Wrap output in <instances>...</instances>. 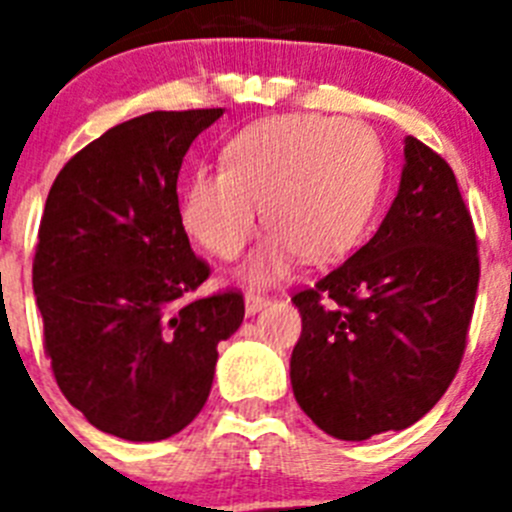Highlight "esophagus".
Returning a JSON list of instances; mask_svg holds the SVG:
<instances>
[{"label": "esophagus", "instance_id": "34e87169", "mask_svg": "<svg viewBox=\"0 0 512 512\" xmlns=\"http://www.w3.org/2000/svg\"><path fill=\"white\" fill-rule=\"evenodd\" d=\"M271 297L269 295H261V292H246V312L253 315V312H259L261 307L269 305Z\"/></svg>", "mask_w": 512, "mask_h": 512}]
</instances>
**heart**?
Instances as JSON below:
<instances>
[{
	"label": "heart",
	"mask_w": 512,
	"mask_h": 512,
	"mask_svg": "<svg viewBox=\"0 0 512 512\" xmlns=\"http://www.w3.org/2000/svg\"><path fill=\"white\" fill-rule=\"evenodd\" d=\"M217 169L202 166L182 194V223L202 248L238 259L259 233L260 205L274 228L248 264L251 279L284 277L300 256L328 264L354 251L377 210L384 153L356 120L269 117L235 135Z\"/></svg>",
	"instance_id": "b5f03b06"
}]
</instances>
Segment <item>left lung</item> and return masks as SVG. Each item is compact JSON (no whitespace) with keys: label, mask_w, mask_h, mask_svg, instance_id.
<instances>
[{"label":"left lung","mask_w":512,"mask_h":512,"mask_svg":"<svg viewBox=\"0 0 512 512\" xmlns=\"http://www.w3.org/2000/svg\"><path fill=\"white\" fill-rule=\"evenodd\" d=\"M479 284L472 215L451 166L405 138L400 192L369 243L295 292L300 408L341 441L402 431L449 390Z\"/></svg>","instance_id":"left-lung-1"}]
</instances>
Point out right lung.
I'll return each mask as SVG.
<instances>
[{
    "mask_svg": "<svg viewBox=\"0 0 512 512\" xmlns=\"http://www.w3.org/2000/svg\"><path fill=\"white\" fill-rule=\"evenodd\" d=\"M220 107L115 125L58 171L33 259L43 348L63 397L104 433L161 441L205 408L217 343L243 323L241 289L189 300L194 256L176 179Z\"/></svg>",
    "mask_w": 512,
    "mask_h": 512,
    "instance_id": "1",
    "label": "right lung"
}]
</instances>
